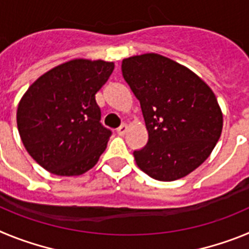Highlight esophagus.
Listing matches in <instances>:
<instances>
[{"label": "esophagus", "instance_id": "34e87169", "mask_svg": "<svg viewBox=\"0 0 249 249\" xmlns=\"http://www.w3.org/2000/svg\"><path fill=\"white\" fill-rule=\"evenodd\" d=\"M126 132H127V126H126V124H122V126H120L117 128V133L120 136H124V135H126Z\"/></svg>", "mask_w": 249, "mask_h": 249}]
</instances>
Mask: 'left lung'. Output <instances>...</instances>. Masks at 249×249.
Listing matches in <instances>:
<instances>
[{"mask_svg": "<svg viewBox=\"0 0 249 249\" xmlns=\"http://www.w3.org/2000/svg\"><path fill=\"white\" fill-rule=\"evenodd\" d=\"M122 74L140 101L148 131L146 146L133 152L137 166L163 182L201 166L223 126L212 89L188 68L157 53L124 58Z\"/></svg>", "mask_w": 249, "mask_h": 249, "instance_id": "8db88e82", "label": "left lung"}]
</instances>
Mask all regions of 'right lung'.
I'll list each match as a JSON object with an SVG mask.
<instances>
[{
  "mask_svg": "<svg viewBox=\"0 0 249 249\" xmlns=\"http://www.w3.org/2000/svg\"><path fill=\"white\" fill-rule=\"evenodd\" d=\"M113 62L72 59L30 86L17 109L22 143L39 166L57 176L87 172L105 152L112 132L101 123L96 93Z\"/></svg>",
  "mask_w": 249,
  "mask_h": 249,
  "instance_id": "obj_1",
  "label": "right lung"
}]
</instances>
